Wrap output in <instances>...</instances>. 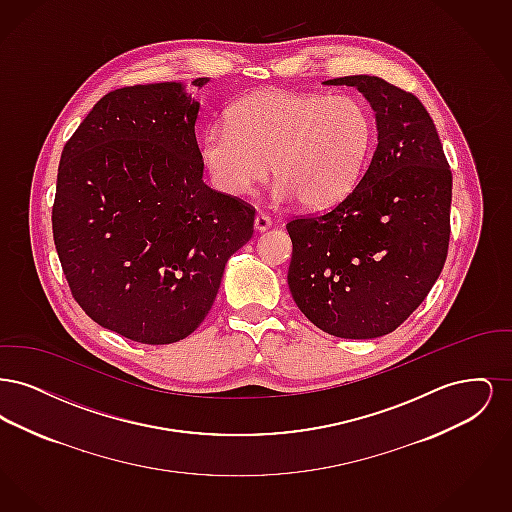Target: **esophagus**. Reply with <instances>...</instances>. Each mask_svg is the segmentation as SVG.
<instances>
[{"label": "esophagus", "mask_w": 512, "mask_h": 512, "mask_svg": "<svg viewBox=\"0 0 512 512\" xmlns=\"http://www.w3.org/2000/svg\"><path fill=\"white\" fill-rule=\"evenodd\" d=\"M270 226H272V220L268 219L267 215H263V213H257V217H255V230L257 232H267Z\"/></svg>", "instance_id": "1"}]
</instances>
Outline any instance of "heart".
Masks as SVG:
<instances>
[{
	"mask_svg": "<svg viewBox=\"0 0 512 512\" xmlns=\"http://www.w3.org/2000/svg\"><path fill=\"white\" fill-rule=\"evenodd\" d=\"M372 134L361 99L263 90L234 103L226 122L207 126L199 151L222 194H249L272 165L276 201L326 209L355 188Z\"/></svg>",
	"mask_w": 512,
	"mask_h": 512,
	"instance_id": "obj_1",
	"label": "heart"
}]
</instances>
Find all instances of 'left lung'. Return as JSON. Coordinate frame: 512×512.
<instances>
[{"label": "left lung", "mask_w": 512, "mask_h": 512, "mask_svg": "<svg viewBox=\"0 0 512 512\" xmlns=\"http://www.w3.org/2000/svg\"><path fill=\"white\" fill-rule=\"evenodd\" d=\"M324 84L365 96L378 146L332 211L288 222V284L320 330L372 340L403 324L436 284L449 247L453 178L434 121L413 94L368 74Z\"/></svg>", "instance_id": "obj_1"}]
</instances>
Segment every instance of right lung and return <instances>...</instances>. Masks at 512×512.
I'll return each instance as SVG.
<instances>
[{
  "label": "right lung",
  "mask_w": 512,
  "mask_h": 512,
  "mask_svg": "<svg viewBox=\"0 0 512 512\" xmlns=\"http://www.w3.org/2000/svg\"><path fill=\"white\" fill-rule=\"evenodd\" d=\"M197 113L182 82L121 88L61 153L51 215L61 267L82 311L128 340L190 336L253 236V207L203 182Z\"/></svg>",
  "instance_id": "obj_1"
}]
</instances>
